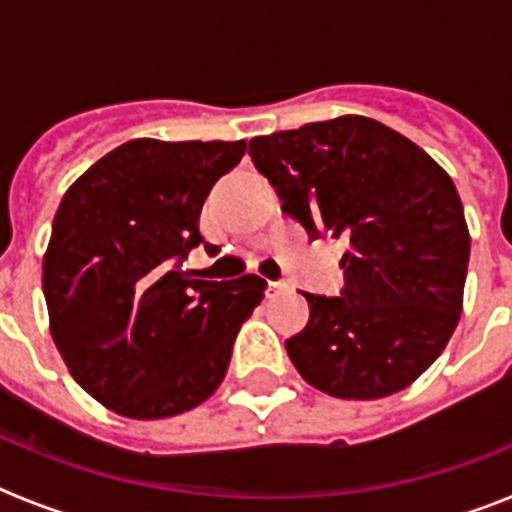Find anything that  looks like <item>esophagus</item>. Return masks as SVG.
Returning <instances> with one entry per match:
<instances>
[{"label":"esophagus","instance_id":"obj_1","mask_svg":"<svg viewBox=\"0 0 512 512\" xmlns=\"http://www.w3.org/2000/svg\"><path fill=\"white\" fill-rule=\"evenodd\" d=\"M287 289V284L284 282H269V295H279V292H284Z\"/></svg>","mask_w":512,"mask_h":512}]
</instances>
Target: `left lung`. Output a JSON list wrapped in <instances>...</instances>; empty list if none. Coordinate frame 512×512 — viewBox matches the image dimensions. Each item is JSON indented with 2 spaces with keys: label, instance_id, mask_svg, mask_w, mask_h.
<instances>
[{
  "label": "left lung",
  "instance_id": "1",
  "mask_svg": "<svg viewBox=\"0 0 512 512\" xmlns=\"http://www.w3.org/2000/svg\"><path fill=\"white\" fill-rule=\"evenodd\" d=\"M282 210L346 243L341 297L307 295L287 354L307 384L379 400L441 356L464 305L469 228L451 176L413 140L343 115L248 143Z\"/></svg>",
  "mask_w": 512,
  "mask_h": 512
}]
</instances>
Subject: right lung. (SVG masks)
Masks as SVG:
<instances>
[{
  "label": "right lung",
  "instance_id": "obj_1",
  "mask_svg": "<svg viewBox=\"0 0 512 512\" xmlns=\"http://www.w3.org/2000/svg\"><path fill=\"white\" fill-rule=\"evenodd\" d=\"M246 140L135 138L66 189L43 256L51 336L71 377L135 420L197 408L220 387L266 282L182 271L212 184Z\"/></svg>",
  "mask_w": 512,
  "mask_h": 512
}]
</instances>
